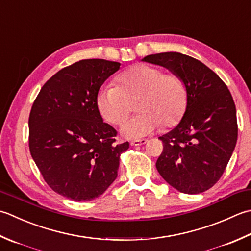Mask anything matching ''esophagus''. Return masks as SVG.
Instances as JSON below:
<instances>
[{"label": "esophagus", "mask_w": 251, "mask_h": 251, "mask_svg": "<svg viewBox=\"0 0 251 251\" xmlns=\"http://www.w3.org/2000/svg\"><path fill=\"white\" fill-rule=\"evenodd\" d=\"M147 139H136V140H131L130 141V145L131 146H142V145H145V144H147Z\"/></svg>", "instance_id": "obj_1"}]
</instances>
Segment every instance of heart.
I'll return each mask as SVG.
<instances>
[{
  "instance_id": "1",
  "label": "heart",
  "mask_w": 251,
  "mask_h": 251,
  "mask_svg": "<svg viewBox=\"0 0 251 251\" xmlns=\"http://www.w3.org/2000/svg\"><path fill=\"white\" fill-rule=\"evenodd\" d=\"M113 83L102 86L97 93L96 105L102 119L121 125L131 112V102L137 101L135 117L122 127L123 135L140 138L162 125L172 128L178 124L187 109L188 93L177 74L164 73L161 67L138 64L122 72Z\"/></svg>"
}]
</instances>
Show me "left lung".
<instances>
[{"instance_id":"obj_1","label":"left lung","mask_w":251,"mask_h":251,"mask_svg":"<svg viewBox=\"0 0 251 251\" xmlns=\"http://www.w3.org/2000/svg\"><path fill=\"white\" fill-rule=\"evenodd\" d=\"M142 61L177 74L188 102L179 124L160 137L163 151L155 166L172 187L200 194L221 178L237 141L236 107L227 86L203 63L178 52L151 54Z\"/></svg>"}]
</instances>
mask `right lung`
<instances>
[{
    "instance_id": "right-lung-1",
    "label": "right lung",
    "mask_w": 251,
    "mask_h": 251,
    "mask_svg": "<svg viewBox=\"0 0 251 251\" xmlns=\"http://www.w3.org/2000/svg\"><path fill=\"white\" fill-rule=\"evenodd\" d=\"M119 62L81 60L49 79L29 115V150L52 190L74 201L101 196L117 177L120 156L128 141L117 144V131L96 105L97 93L120 70Z\"/></svg>"
}]
</instances>
